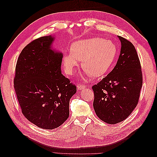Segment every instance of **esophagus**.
<instances>
[{
  "label": "esophagus",
  "instance_id": "1",
  "mask_svg": "<svg viewBox=\"0 0 157 157\" xmlns=\"http://www.w3.org/2000/svg\"><path fill=\"white\" fill-rule=\"evenodd\" d=\"M86 86V85H84V84H78V85H77V88H78V90H81V89H84Z\"/></svg>",
  "mask_w": 157,
  "mask_h": 157
}]
</instances>
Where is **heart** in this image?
<instances>
[{"mask_svg": "<svg viewBox=\"0 0 157 157\" xmlns=\"http://www.w3.org/2000/svg\"><path fill=\"white\" fill-rule=\"evenodd\" d=\"M70 50L63 57L66 73L72 75L80 65V60H82L85 74L95 77H101L107 72L117 54L114 42L98 37L76 41L71 44Z\"/></svg>", "mask_w": 157, "mask_h": 157, "instance_id": "heart-1", "label": "heart"}]
</instances>
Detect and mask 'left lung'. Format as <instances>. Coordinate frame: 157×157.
<instances>
[{
    "mask_svg": "<svg viewBox=\"0 0 157 157\" xmlns=\"http://www.w3.org/2000/svg\"><path fill=\"white\" fill-rule=\"evenodd\" d=\"M121 50L114 69L92 87L93 106L99 119L115 124L125 120L138 103L143 76L138 55L131 42L121 36Z\"/></svg>",
    "mask_w": 157,
    "mask_h": 157,
    "instance_id": "left-lung-1",
    "label": "left lung"
}]
</instances>
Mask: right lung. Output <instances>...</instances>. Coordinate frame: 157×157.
<instances>
[{"mask_svg":"<svg viewBox=\"0 0 157 157\" xmlns=\"http://www.w3.org/2000/svg\"><path fill=\"white\" fill-rule=\"evenodd\" d=\"M54 38L42 36L23 48L17 61L13 84L23 115L33 124L52 130L69 115V100L77 87L61 74L63 54L51 49Z\"/></svg>","mask_w":157,"mask_h":157,"instance_id":"obj_1","label":"right lung"}]
</instances>
